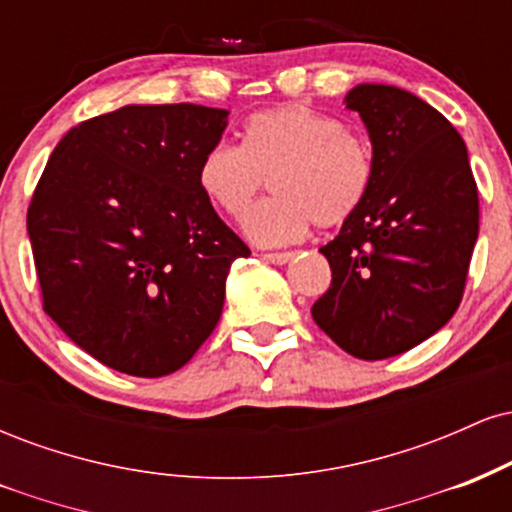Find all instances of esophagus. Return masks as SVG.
<instances>
[{"label": "esophagus", "instance_id": "obj_1", "mask_svg": "<svg viewBox=\"0 0 512 512\" xmlns=\"http://www.w3.org/2000/svg\"><path fill=\"white\" fill-rule=\"evenodd\" d=\"M262 257L272 264H286L293 257V252H264Z\"/></svg>", "mask_w": 512, "mask_h": 512}]
</instances>
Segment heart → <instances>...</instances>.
I'll use <instances>...</instances> for the list:
<instances>
[{"label":"heart","instance_id":"obj_1","mask_svg":"<svg viewBox=\"0 0 512 512\" xmlns=\"http://www.w3.org/2000/svg\"><path fill=\"white\" fill-rule=\"evenodd\" d=\"M243 134V146L226 139L209 146L197 182L214 207L243 219L270 180L275 197L245 219L257 243H298L313 223L342 226L368 199L373 146L337 117L308 105H281L252 115Z\"/></svg>","mask_w":512,"mask_h":512}]
</instances>
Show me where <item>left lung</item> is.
<instances>
[{"label": "left lung", "mask_w": 512, "mask_h": 512, "mask_svg": "<svg viewBox=\"0 0 512 512\" xmlns=\"http://www.w3.org/2000/svg\"><path fill=\"white\" fill-rule=\"evenodd\" d=\"M375 178L363 207L320 248L332 269L313 320L346 354L414 349L455 315L479 236V192L460 132L409 91L361 84Z\"/></svg>", "instance_id": "1"}]
</instances>
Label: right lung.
Here are the masks:
<instances>
[{
    "mask_svg": "<svg viewBox=\"0 0 512 512\" xmlns=\"http://www.w3.org/2000/svg\"><path fill=\"white\" fill-rule=\"evenodd\" d=\"M228 110L125 105L69 129L35 185L26 226L43 310L103 366L161 378L221 317L250 248L197 182Z\"/></svg>",
    "mask_w": 512,
    "mask_h": 512,
    "instance_id": "obj_1",
    "label": "right lung"
}]
</instances>
